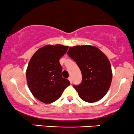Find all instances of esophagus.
<instances>
[{
	"label": "esophagus",
	"instance_id": "34e87169",
	"mask_svg": "<svg viewBox=\"0 0 134 134\" xmlns=\"http://www.w3.org/2000/svg\"><path fill=\"white\" fill-rule=\"evenodd\" d=\"M68 79H69V81H70V82L72 83V79L71 77H69L68 78Z\"/></svg>",
	"mask_w": 134,
	"mask_h": 134
}]
</instances>
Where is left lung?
Segmentation results:
<instances>
[{
  "mask_svg": "<svg viewBox=\"0 0 134 134\" xmlns=\"http://www.w3.org/2000/svg\"><path fill=\"white\" fill-rule=\"evenodd\" d=\"M67 54L79 66L82 82L74 85L82 100L94 103L103 98L111 85V67L107 57L91 45L70 47Z\"/></svg>",
  "mask_w": 134,
  "mask_h": 134,
  "instance_id": "left-lung-1",
  "label": "left lung"
}]
</instances>
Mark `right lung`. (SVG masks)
Segmentation results:
<instances>
[{
  "label": "right lung",
  "mask_w": 134,
  "mask_h": 134,
  "mask_svg": "<svg viewBox=\"0 0 134 134\" xmlns=\"http://www.w3.org/2000/svg\"><path fill=\"white\" fill-rule=\"evenodd\" d=\"M69 47L48 44L35 53L26 70L29 89L36 99L44 103L57 100L70 85L68 79L62 77V67L59 60Z\"/></svg>",
  "instance_id": "add662e5"
}]
</instances>
